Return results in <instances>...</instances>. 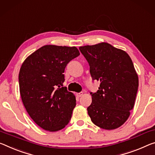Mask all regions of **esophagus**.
Listing matches in <instances>:
<instances>
[{
    "instance_id": "1",
    "label": "esophagus",
    "mask_w": 155,
    "mask_h": 155,
    "mask_svg": "<svg viewBox=\"0 0 155 155\" xmlns=\"http://www.w3.org/2000/svg\"><path fill=\"white\" fill-rule=\"evenodd\" d=\"M83 93L81 92H79V93H77V96L78 97H81V96H83Z\"/></svg>"
}]
</instances>
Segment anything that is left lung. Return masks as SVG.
I'll return each mask as SVG.
<instances>
[{"instance_id":"1","label":"left lung","mask_w":155,"mask_h":155,"mask_svg":"<svg viewBox=\"0 0 155 155\" xmlns=\"http://www.w3.org/2000/svg\"><path fill=\"white\" fill-rule=\"evenodd\" d=\"M90 65L93 80L100 81L92 93L87 113L92 123L105 130H114L127 121L134 107L139 78L126 51L107 43L80 47Z\"/></svg>"}]
</instances>
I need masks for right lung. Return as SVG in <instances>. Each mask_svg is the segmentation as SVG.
Listing matches in <instances>:
<instances>
[{
	"instance_id": "add662e5",
	"label": "right lung",
	"mask_w": 155,
	"mask_h": 155,
	"mask_svg": "<svg viewBox=\"0 0 155 155\" xmlns=\"http://www.w3.org/2000/svg\"><path fill=\"white\" fill-rule=\"evenodd\" d=\"M79 54L76 47L47 45L21 65L18 81L22 101L31 119L45 130L58 131L70 121L76 98L62 87L63 73L68 63Z\"/></svg>"
}]
</instances>
